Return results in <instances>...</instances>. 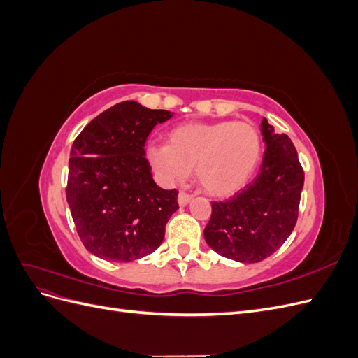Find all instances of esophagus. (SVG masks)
Here are the masks:
<instances>
[{"label":"esophagus","mask_w":358,"mask_h":358,"mask_svg":"<svg viewBox=\"0 0 358 358\" xmlns=\"http://www.w3.org/2000/svg\"><path fill=\"white\" fill-rule=\"evenodd\" d=\"M191 199H192V196H189L188 192L180 191L179 196H178V203H179L180 208H183V206H187L191 201Z\"/></svg>","instance_id":"esophagus-1"}]
</instances>
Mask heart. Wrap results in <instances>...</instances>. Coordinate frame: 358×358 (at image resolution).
Masks as SVG:
<instances>
[{
    "mask_svg": "<svg viewBox=\"0 0 358 358\" xmlns=\"http://www.w3.org/2000/svg\"><path fill=\"white\" fill-rule=\"evenodd\" d=\"M146 155L162 182L185 180L194 167L199 185L209 196L229 197L255 175L263 142L249 122H185L170 129L167 145H149Z\"/></svg>",
    "mask_w": 358,
    "mask_h": 358,
    "instance_id": "obj_1",
    "label": "heart"
}]
</instances>
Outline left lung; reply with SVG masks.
Wrapping results in <instances>:
<instances>
[{
	"label": "left lung",
	"mask_w": 358,
	"mask_h": 358,
	"mask_svg": "<svg viewBox=\"0 0 358 358\" xmlns=\"http://www.w3.org/2000/svg\"><path fill=\"white\" fill-rule=\"evenodd\" d=\"M266 150L257 178L225 201L212 203L204 239L215 252L239 263L272 255L294 230L305 182L297 150L263 117Z\"/></svg>",
	"instance_id": "8db88e82"
}]
</instances>
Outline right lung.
<instances>
[{
	"mask_svg": "<svg viewBox=\"0 0 358 358\" xmlns=\"http://www.w3.org/2000/svg\"><path fill=\"white\" fill-rule=\"evenodd\" d=\"M171 116L122 101L76 137L66 196L80 241L95 257L128 263L154 252L164 239L166 224L179 209L178 191L154 182L145 143Z\"/></svg>",
	"mask_w": 358,
	"mask_h": 358,
	"instance_id": "obj_1",
	"label": "right lung"
}]
</instances>
